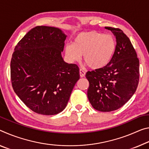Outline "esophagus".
Returning <instances> with one entry per match:
<instances>
[{
	"mask_svg": "<svg viewBox=\"0 0 149 149\" xmlns=\"http://www.w3.org/2000/svg\"><path fill=\"white\" fill-rule=\"evenodd\" d=\"M79 75L81 77H84L86 75V72L84 70L80 69L79 70Z\"/></svg>",
	"mask_w": 149,
	"mask_h": 149,
	"instance_id": "1",
	"label": "esophagus"
}]
</instances>
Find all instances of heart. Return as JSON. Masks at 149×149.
Returning a JSON list of instances; mask_svg holds the SVG:
<instances>
[{
    "instance_id": "heart-1",
    "label": "heart",
    "mask_w": 149,
    "mask_h": 149,
    "mask_svg": "<svg viewBox=\"0 0 149 149\" xmlns=\"http://www.w3.org/2000/svg\"><path fill=\"white\" fill-rule=\"evenodd\" d=\"M116 49V41L112 35L95 31L81 32L75 38L72 45L65 48V55L71 62L83 60L89 68L101 69L111 60Z\"/></svg>"
}]
</instances>
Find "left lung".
<instances>
[{"label": "left lung", "mask_w": 149, "mask_h": 149, "mask_svg": "<svg viewBox=\"0 0 149 149\" xmlns=\"http://www.w3.org/2000/svg\"><path fill=\"white\" fill-rule=\"evenodd\" d=\"M116 38V49L104 68L87 72V97L95 109L117 110L133 95L139 80V60L128 37L119 28L105 27Z\"/></svg>", "instance_id": "8db88e82"}]
</instances>
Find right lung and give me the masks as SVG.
Returning <instances> with one entry per match:
<instances>
[{
    "mask_svg": "<svg viewBox=\"0 0 149 149\" xmlns=\"http://www.w3.org/2000/svg\"><path fill=\"white\" fill-rule=\"evenodd\" d=\"M66 35L58 28H33L16 45L10 62L12 86L33 111L53 115L64 109L79 79L75 63L63 61Z\"/></svg>",
    "mask_w": 149,
    "mask_h": 149,
    "instance_id": "1",
    "label": "right lung"
}]
</instances>
